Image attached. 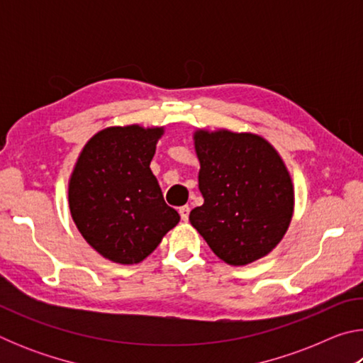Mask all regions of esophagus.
<instances>
[{
  "instance_id": "esophagus-1",
  "label": "esophagus",
  "mask_w": 363,
  "mask_h": 363,
  "mask_svg": "<svg viewBox=\"0 0 363 363\" xmlns=\"http://www.w3.org/2000/svg\"><path fill=\"white\" fill-rule=\"evenodd\" d=\"M189 213H190V208L187 205L179 208V214H181V219L182 220H189Z\"/></svg>"
}]
</instances>
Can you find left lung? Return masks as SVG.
Segmentation results:
<instances>
[{"instance_id": "obj_1", "label": "left lung", "mask_w": 363, "mask_h": 363, "mask_svg": "<svg viewBox=\"0 0 363 363\" xmlns=\"http://www.w3.org/2000/svg\"><path fill=\"white\" fill-rule=\"evenodd\" d=\"M203 205L189 220L213 253L230 266L269 255L288 230L294 190L279 152L253 133H194Z\"/></svg>"}]
</instances>
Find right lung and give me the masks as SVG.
Listing matches in <instances>:
<instances>
[{"label": "right lung", "mask_w": 363, "mask_h": 363, "mask_svg": "<svg viewBox=\"0 0 363 363\" xmlns=\"http://www.w3.org/2000/svg\"><path fill=\"white\" fill-rule=\"evenodd\" d=\"M164 128L110 126L83 147L69 181L79 233L106 259L138 264L179 223L150 169Z\"/></svg>", "instance_id": "1"}]
</instances>
